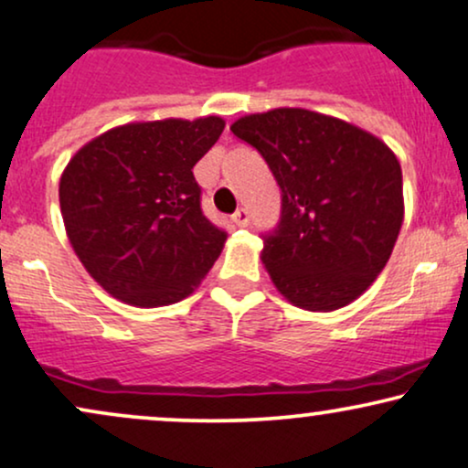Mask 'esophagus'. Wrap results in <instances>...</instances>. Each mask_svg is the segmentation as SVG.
<instances>
[{
	"label": "esophagus",
	"mask_w": 468,
	"mask_h": 468,
	"mask_svg": "<svg viewBox=\"0 0 468 468\" xmlns=\"http://www.w3.org/2000/svg\"><path fill=\"white\" fill-rule=\"evenodd\" d=\"M233 224L235 227H239V229H246L250 224V216H249V211L246 209H239V211H235L233 213Z\"/></svg>",
	"instance_id": "1"
}]
</instances>
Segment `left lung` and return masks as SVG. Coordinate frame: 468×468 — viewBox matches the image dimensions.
Segmentation results:
<instances>
[{"label": "left lung", "instance_id": "8db88e82", "mask_svg": "<svg viewBox=\"0 0 468 468\" xmlns=\"http://www.w3.org/2000/svg\"><path fill=\"white\" fill-rule=\"evenodd\" d=\"M277 178L281 224L263 241L274 288L307 312H335L386 268L403 224V174L373 133L307 109H272L230 126Z\"/></svg>", "mask_w": 468, "mask_h": 468}]
</instances>
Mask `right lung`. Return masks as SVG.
Segmentation results:
<instances>
[{
  "label": "right lung",
  "mask_w": 468,
  "mask_h": 468,
  "mask_svg": "<svg viewBox=\"0 0 468 468\" xmlns=\"http://www.w3.org/2000/svg\"><path fill=\"white\" fill-rule=\"evenodd\" d=\"M222 131L218 115L123 123L67 163L58 185L67 238L111 296L172 305L216 263L227 233L202 216L194 165Z\"/></svg>",
  "instance_id": "add662e5"
}]
</instances>
